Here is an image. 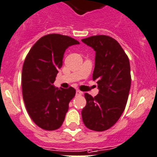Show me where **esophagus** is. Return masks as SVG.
Wrapping results in <instances>:
<instances>
[{
	"label": "esophagus",
	"instance_id": "esophagus-1",
	"mask_svg": "<svg viewBox=\"0 0 157 157\" xmlns=\"http://www.w3.org/2000/svg\"><path fill=\"white\" fill-rule=\"evenodd\" d=\"M82 94H83V92H81L80 90H76V95H77V96H79V95H81Z\"/></svg>",
	"mask_w": 157,
	"mask_h": 157
}]
</instances>
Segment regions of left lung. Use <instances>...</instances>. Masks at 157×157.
Instances as JSON below:
<instances>
[{
  "label": "left lung",
  "instance_id": "8db88e82",
  "mask_svg": "<svg viewBox=\"0 0 157 157\" xmlns=\"http://www.w3.org/2000/svg\"><path fill=\"white\" fill-rule=\"evenodd\" d=\"M82 42L95 51L93 80L98 94L85 93L87 104L81 112L89 129L102 132L115 125L125 108L131 87L129 59L120 44L107 36H90Z\"/></svg>",
  "mask_w": 157,
  "mask_h": 157
}]
</instances>
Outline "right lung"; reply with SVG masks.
<instances>
[{
	"mask_svg": "<svg viewBox=\"0 0 157 157\" xmlns=\"http://www.w3.org/2000/svg\"><path fill=\"white\" fill-rule=\"evenodd\" d=\"M77 44L78 41L69 36L46 35L35 43L25 59L23 99L29 116L42 129L52 131L62 125L69 103L75 96L72 87L57 88L53 83L63 66L66 49Z\"/></svg>",
	"mask_w": 157,
	"mask_h": 157,
	"instance_id": "obj_1",
	"label": "right lung"
}]
</instances>
